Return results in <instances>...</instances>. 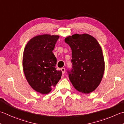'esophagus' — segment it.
Returning <instances> with one entry per match:
<instances>
[{
  "instance_id": "obj_1",
  "label": "esophagus",
  "mask_w": 124,
  "mask_h": 124,
  "mask_svg": "<svg viewBox=\"0 0 124 124\" xmlns=\"http://www.w3.org/2000/svg\"><path fill=\"white\" fill-rule=\"evenodd\" d=\"M61 71H62V74H64V73H65V69L64 68H62L61 69Z\"/></svg>"
}]
</instances>
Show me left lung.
I'll return each instance as SVG.
<instances>
[{"label":"left lung","instance_id":"left-lung-1","mask_svg":"<svg viewBox=\"0 0 124 124\" xmlns=\"http://www.w3.org/2000/svg\"><path fill=\"white\" fill-rule=\"evenodd\" d=\"M72 50V69L69 78L75 89L89 93L97 88L102 79L105 63L101 48L93 36L75 34L65 39Z\"/></svg>","mask_w":124,"mask_h":124}]
</instances>
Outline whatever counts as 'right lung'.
<instances>
[{"label":"right lung","mask_w":124,"mask_h":124,"mask_svg":"<svg viewBox=\"0 0 124 124\" xmlns=\"http://www.w3.org/2000/svg\"><path fill=\"white\" fill-rule=\"evenodd\" d=\"M59 38V35L49 34L36 36L24 49L23 66L26 78L40 93H49L61 78L62 71L56 70L57 60L53 53Z\"/></svg>","instance_id":"1"}]
</instances>
